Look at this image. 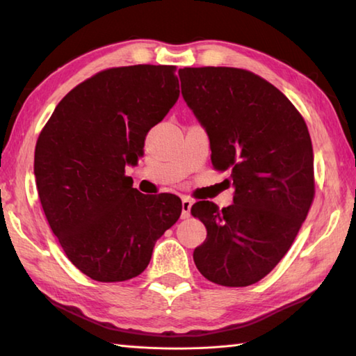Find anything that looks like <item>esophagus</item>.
<instances>
[{
	"label": "esophagus",
	"instance_id": "1",
	"mask_svg": "<svg viewBox=\"0 0 356 356\" xmlns=\"http://www.w3.org/2000/svg\"><path fill=\"white\" fill-rule=\"evenodd\" d=\"M191 207H192V200L184 197L181 200V218H189L191 217Z\"/></svg>",
	"mask_w": 356,
	"mask_h": 356
}]
</instances>
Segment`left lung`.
<instances>
[{
    "instance_id": "obj_1",
    "label": "left lung",
    "mask_w": 356,
    "mask_h": 356,
    "mask_svg": "<svg viewBox=\"0 0 356 356\" xmlns=\"http://www.w3.org/2000/svg\"><path fill=\"white\" fill-rule=\"evenodd\" d=\"M181 95L209 138L211 159L231 170L234 204L197 201L207 237L193 251L213 284L248 286L276 266L314 197L313 147L299 111L276 86L237 68L179 70Z\"/></svg>"
}]
</instances>
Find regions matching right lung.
I'll return each instance as SVG.
<instances>
[{
	"label": "right lung",
	"instance_id": "obj_1",
	"mask_svg": "<svg viewBox=\"0 0 356 356\" xmlns=\"http://www.w3.org/2000/svg\"><path fill=\"white\" fill-rule=\"evenodd\" d=\"M178 97L175 66L105 70L60 100L40 133L33 175L44 216L72 265L92 280L139 276L181 216L178 197L144 195L125 177Z\"/></svg>",
	"mask_w": 356,
	"mask_h": 356
}]
</instances>
